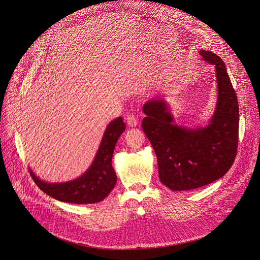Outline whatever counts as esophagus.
Returning a JSON list of instances; mask_svg holds the SVG:
<instances>
[{"mask_svg":"<svg viewBox=\"0 0 260 260\" xmlns=\"http://www.w3.org/2000/svg\"><path fill=\"white\" fill-rule=\"evenodd\" d=\"M126 121H127V124H128L129 127H136L138 125V120L136 119V117H135V115H133V114L127 115Z\"/></svg>","mask_w":260,"mask_h":260,"instance_id":"obj_1","label":"esophagus"}]
</instances>
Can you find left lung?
<instances>
[{
	"mask_svg": "<svg viewBox=\"0 0 260 260\" xmlns=\"http://www.w3.org/2000/svg\"><path fill=\"white\" fill-rule=\"evenodd\" d=\"M216 68L218 102L206 127L178 126L162 98H153L142 107L147 115L142 130L157 156L161 183L174 191L192 190L222 178L232 167L239 142V104L236 91L221 57L200 50Z\"/></svg>",
	"mask_w": 260,
	"mask_h": 260,
	"instance_id": "left-lung-1",
	"label": "left lung"
}]
</instances>
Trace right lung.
Instances as JSON below:
<instances>
[{
	"label": "right lung",
	"mask_w": 260,
	"mask_h": 260,
	"mask_svg": "<svg viewBox=\"0 0 260 260\" xmlns=\"http://www.w3.org/2000/svg\"><path fill=\"white\" fill-rule=\"evenodd\" d=\"M125 128L126 125L121 117L109 123L92 165L78 179L66 183H45L28 168L33 181L44 193L64 203L77 205L99 203L111 192L117 183L111 158L117 141Z\"/></svg>",
	"instance_id": "right-lung-1"
}]
</instances>
